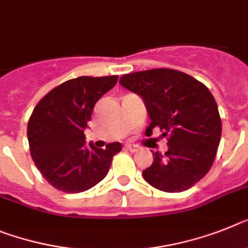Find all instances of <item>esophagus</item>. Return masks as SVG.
Returning a JSON list of instances; mask_svg holds the SVG:
<instances>
[{"label":"esophagus","mask_w":248,"mask_h":248,"mask_svg":"<svg viewBox=\"0 0 248 248\" xmlns=\"http://www.w3.org/2000/svg\"><path fill=\"white\" fill-rule=\"evenodd\" d=\"M124 147H126L127 150H130L131 153H136L137 150H139V146H137V145H135V143H126V145H124Z\"/></svg>","instance_id":"1"}]
</instances>
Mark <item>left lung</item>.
<instances>
[{"label": "left lung", "mask_w": 248, "mask_h": 248, "mask_svg": "<svg viewBox=\"0 0 248 248\" xmlns=\"http://www.w3.org/2000/svg\"><path fill=\"white\" fill-rule=\"evenodd\" d=\"M124 88L136 93L146 106L151 124L168 136L165 155L151 151L154 161L142 171L154 188L179 193L191 188L209 171L217 155L222 122L216 99L203 83L168 68L130 73L120 78Z\"/></svg>", "instance_id": "8db88e82"}]
</instances>
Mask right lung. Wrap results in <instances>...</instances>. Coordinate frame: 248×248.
Returning a JSON list of instances; mask_svg holds the SVG:
<instances>
[{
  "mask_svg": "<svg viewBox=\"0 0 248 248\" xmlns=\"http://www.w3.org/2000/svg\"><path fill=\"white\" fill-rule=\"evenodd\" d=\"M117 76L78 77L62 83L40 99L28 124V140L35 165L54 188L80 193L105 179L120 142L98 149L85 145L93 107L117 83Z\"/></svg>",
  "mask_w": 248,
  "mask_h": 248,
  "instance_id": "1",
  "label": "right lung"
}]
</instances>
